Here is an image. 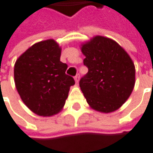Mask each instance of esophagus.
I'll return each mask as SVG.
<instances>
[{
    "label": "esophagus",
    "mask_w": 153,
    "mask_h": 153,
    "mask_svg": "<svg viewBox=\"0 0 153 153\" xmlns=\"http://www.w3.org/2000/svg\"><path fill=\"white\" fill-rule=\"evenodd\" d=\"M74 79H75V82L76 83L79 82V74H77L76 75L74 76Z\"/></svg>",
    "instance_id": "esophagus-1"
}]
</instances>
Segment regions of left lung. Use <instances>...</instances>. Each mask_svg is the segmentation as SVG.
Instances as JSON below:
<instances>
[{"mask_svg": "<svg viewBox=\"0 0 153 153\" xmlns=\"http://www.w3.org/2000/svg\"><path fill=\"white\" fill-rule=\"evenodd\" d=\"M88 73L79 80L87 103L110 113L129 97L135 83V68L128 53L114 40L97 36L81 47Z\"/></svg>", "mask_w": 153, "mask_h": 153, "instance_id": "8db88e82", "label": "left lung"}]
</instances>
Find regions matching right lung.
Here are the masks:
<instances>
[{"label":"right lung","instance_id":"add662e5","mask_svg":"<svg viewBox=\"0 0 153 153\" xmlns=\"http://www.w3.org/2000/svg\"><path fill=\"white\" fill-rule=\"evenodd\" d=\"M61 48L53 39L35 43L14 65V82L25 104L37 115L50 116L65 104L75 82L60 61Z\"/></svg>","mask_w":153,"mask_h":153}]
</instances>
